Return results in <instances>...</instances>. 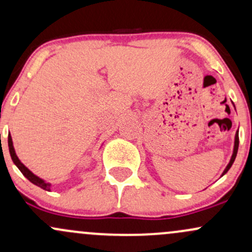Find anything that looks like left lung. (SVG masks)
Wrapping results in <instances>:
<instances>
[{"instance_id": "1", "label": "left lung", "mask_w": 252, "mask_h": 252, "mask_svg": "<svg viewBox=\"0 0 252 252\" xmlns=\"http://www.w3.org/2000/svg\"><path fill=\"white\" fill-rule=\"evenodd\" d=\"M238 144H239V137H238V131H237V134H236V141H235V149H233V155H232V158H231L230 163L227 164L226 169H225L224 173H222V175H224L225 173H226L227 170L231 168V166H232L233 161H235V158H236V156H237V152H238Z\"/></svg>"}]
</instances>
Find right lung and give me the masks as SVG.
Returning a JSON list of instances; mask_svg holds the SVG:
<instances>
[{
	"label": "right lung",
	"instance_id": "right-lung-1",
	"mask_svg": "<svg viewBox=\"0 0 252 252\" xmlns=\"http://www.w3.org/2000/svg\"><path fill=\"white\" fill-rule=\"evenodd\" d=\"M8 146H9V153H10V156H11V160H13L14 163L16 164L17 168L21 170L22 174H24L26 178H27L31 182H33L34 185H36V186L41 187V189H45V190H50V189H51V185L50 184H47V182L42 181L41 179L37 178V176L34 175L33 173H32L28 168H26L24 164L21 163V161L19 160V158H17L16 154H15V150H14L13 141H11V136L10 135L8 136Z\"/></svg>",
	"mask_w": 252,
	"mask_h": 252
}]
</instances>
